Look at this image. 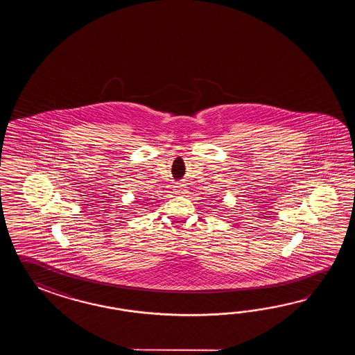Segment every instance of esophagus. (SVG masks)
<instances>
[{
  "label": "esophagus",
  "mask_w": 355,
  "mask_h": 355,
  "mask_svg": "<svg viewBox=\"0 0 355 355\" xmlns=\"http://www.w3.org/2000/svg\"><path fill=\"white\" fill-rule=\"evenodd\" d=\"M182 190H184V185L180 184V182H179V184H176V187H175V193H176V194H181V193H182Z\"/></svg>",
  "instance_id": "34e87169"
}]
</instances>
